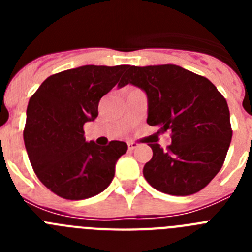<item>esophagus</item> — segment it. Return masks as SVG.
I'll return each mask as SVG.
<instances>
[{"mask_svg": "<svg viewBox=\"0 0 252 252\" xmlns=\"http://www.w3.org/2000/svg\"><path fill=\"white\" fill-rule=\"evenodd\" d=\"M128 150L130 151H133L136 148H139V144H136V142H128Z\"/></svg>", "mask_w": 252, "mask_h": 252, "instance_id": "obj_1", "label": "esophagus"}]
</instances>
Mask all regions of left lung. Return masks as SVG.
<instances>
[{
  "instance_id": "8db88e82",
  "label": "left lung",
  "mask_w": 252,
  "mask_h": 252,
  "mask_svg": "<svg viewBox=\"0 0 252 252\" xmlns=\"http://www.w3.org/2000/svg\"><path fill=\"white\" fill-rule=\"evenodd\" d=\"M128 83L148 95V124L171 137L166 150L149 144L148 183L171 195L199 192L221 170L232 139L224 97L207 78L174 64L128 66L119 86Z\"/></svg>"
}]
</instances>
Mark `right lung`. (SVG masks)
<instances>
[{"label":"right lung","instance_id":"1","mask_svg":"<svg viewBox=\"0 0 252 252\" xmlns=\"http://www.w3.org/2000/svg\"><path fill=\"white\" fill-rule=\"evenodd\" d=\"M126 65H83L50 75L31 95L24 141L35 174L51 192L70 201L103 192L115 177L124 141H86L83 125L98 116L99 99Z\"/></svg>","mask_w":252,"mask_h":252}]
</instances>
